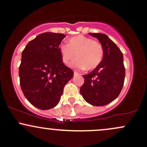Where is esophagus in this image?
<instances>
[{
  "label": "esophagus",
  "instance_id": "obj_1",
  "mask_svg": "<svg viewBox=\"0 0 147 147\" xmlns=\"http://www.w3.org/2000/svg\"><path fill=\"white\" fill-rule=\"evenodd\" d=\"M78 74H79L78 72H76V71H75V72H74V75H78Z\"/></svg>",
  "mask_w": 147,
  "mask_h": 147
}]
</instances>
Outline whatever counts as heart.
<instances>
[{"mask_svg": "<svg viewBox=\"0 0 147 147\" xmlns=\"http://www.w3.org/2000/svg\"><path fill=\"white\" fill-rule=\"evenodd\" d=\"M62 61L67 65L75 57L71 66L79 69H92L101 63L103 57V49L99 42L92 38L78 35L69 38L67 44L60 46Z\"/></svg>", "mask_w": 147, "mask_h": 147, "instance_id": "heart-1", "label": "heart"}]
</instances>
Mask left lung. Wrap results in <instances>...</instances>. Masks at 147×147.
<instances>
[{"label":"left lung","instance_id":"1","mask_svg":"<svg viewBox=\"0 0 147 147\" xmlns=\"http://www.w3.org/2000/svg\"><path fill=\"white\" fill-rule=\"evenodd\" d=\"M89 34L100 41L103 57L95 69L83 75L84 82L80 87V94L87 103L93 106H105L114 101L123 89L125 76L123 55L107 35L101 33Z\"/></svg>","mask_w":147,"mask_h":147}]
</instances>
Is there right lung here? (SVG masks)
Here are the masks:
<instances>
[{"label": "right lung", "mask_w": 147, "mask_h": 147, "mask_svg": "<svg viewBox=\"0 0 147 147\" xmlns=\"http://www.w3.org/2000/svg\"><path fill=\"white\" fill-rule=\"evenodd\" d=\"M65 37L63 34L42 33L29 41L22 53V91L31 104L41 110L57 106L65 85L73 78V71L65 65L60 53Z\"/></svg>", "instance_id": "1"}]
</instances>
